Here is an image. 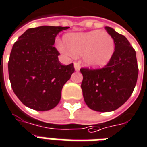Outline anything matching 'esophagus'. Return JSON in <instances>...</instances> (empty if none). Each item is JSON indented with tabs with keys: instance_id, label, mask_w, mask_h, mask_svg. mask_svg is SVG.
I'll list each match as a JSON object with an SVG mask.
<instances>
[{
	"instance_id": "esophagus-1",
	"label": "esophagus",
	"mask_w": 147,
	"mask_h": 147,
	"mask_svg": "<svg viewBox=\"0 0 147 147\" xmlns=\"http://www.w3.org/2000/svg\"><path fill=\"white\" fill-rule=\"evenodd\" d=\"M74 67H75V70L76 71H80V63H77V62H75L74 63Z\"/></svg>"
}]
</instances>
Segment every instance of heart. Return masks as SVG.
<instances>
[{
	"label": "heart",
	"mask_w": 147,
	"mask_h": 147,
	"mask_svg": "<svg viewBox=\"0 0 147 147\" xmlns=\"http://www.w3.org/2000/svg\"><path fill=\"white\" fill-rule=\"evenodd\" d=\"M64 43L72 55L83 56L84 63L91 67L106 65L115 51L112 36L106 32L97 30L67 34ZM60 48L65 49L63 45H60Z\"/></svg>",
	"instance_id": "heart-1"
}]
</instances>
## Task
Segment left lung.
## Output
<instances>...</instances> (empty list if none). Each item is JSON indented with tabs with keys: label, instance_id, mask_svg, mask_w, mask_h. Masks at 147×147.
Segmentation results:
<instances>
[{
	"label": "left lung",
	"instance_id": "1",
	"mask_svg": "<svg viewBox=\"0 0 147 147\" xmlns=\"http://www.w3.org/2000/svg\"><path fill=\"white\" fill-rule=\"evenodd\" d=\"M105 29L115 41L112 57L102 68L80 69L84 101L89 108L100 112L115 111L127 102L138 75L136 53L130 42L112 28Z\"/></svg>",
	"mask_w": 147,
	"mask_h": 147
}]
</instances>
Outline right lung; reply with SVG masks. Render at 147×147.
<instances>
[{
  "label": "right lung",
  "mask_w": 147,
  "mask_h": 147,
  "mask_svg": "<svg viewBox=\"0 0 147 147\" xmlns=\"http://www.w3.org/2000/svg\"><path fill=\"white\" fill-rule=\"evenodd\" d=\"M68 28H28L13 45L8 63L9 80L15 95L29 108H54L63 85L75 71L73 63H60L59 52L53 46L57 34Z\"/></svg>",
  "instance_id": "right-lung-1"
}]
</instances>
